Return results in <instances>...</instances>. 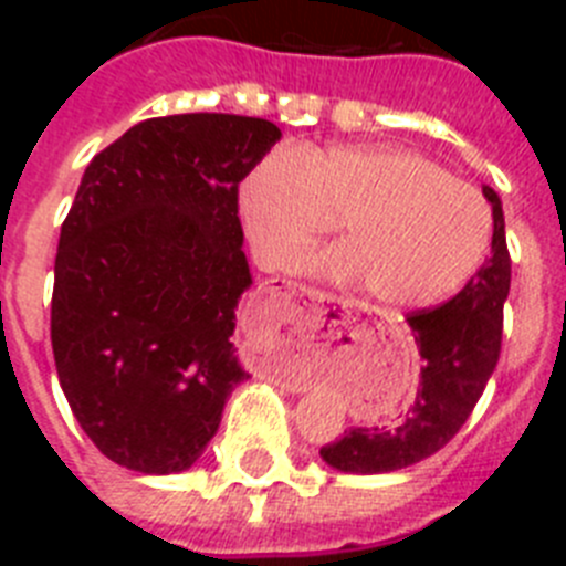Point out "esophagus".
<instances>
[{"label":"esophagus","instance_id":"34e87169","mask_svg":"<svg viewBox=\"0 0 566 566\" xmlns=\"http://www.w3.org/2000/svg\"><path fill=\"white\" fill-rule=\"evenodd\" d=\"M308 294H314V297H317V294H319V292H308ZM319 300H323V294H319Z\"/></svg>","mask_w":566,"mask_h":566}]
</instances>
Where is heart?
I'll return each instance as SVG.
<instances>
[{
	"label": "heart",
	"instance_id": "heart-1",
	"mask_svg": "<svg viewBox=\"0 0 566 566\" xmlns=\"http://www.w3.org/2000/svg\"><path fill=\"white\" fill-rule=\"evenodd\" d=\"M240 218L258 260L289 269L337 223L343 247L317 266L405 312L442 303L473 277L493 232L476 187L428 155L345 144L272 153L240 184Z\"/></svg>",
	"mask_w": 566,
	"mask_h": 566
}]
</instances>
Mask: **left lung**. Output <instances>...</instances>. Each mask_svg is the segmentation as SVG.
Instances as JSON below:
<instances>
[{"instance_id": "left-lung-1", "label": "left lung", "mask_w": 566, "mask_h": 566, "mask_svg": "<svg viewBox=\"0 0 566 566\" xmlns=\"http://www.w3.org/2000/svg\"><path fill=\"white\" fill-rule=\"evenodd\" d=\"M482 192L493 207L490 258L457 297L408 314L422 357L417 399L394 428H352L337 442L323 444L319 457L332 468L343 473H391L422 462L451 442L476 408L502 352L504 300L510 292L502 201L490 187Z\"/></svg>"}]
</instances>
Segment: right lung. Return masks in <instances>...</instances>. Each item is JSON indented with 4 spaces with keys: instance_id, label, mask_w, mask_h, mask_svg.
Returning a JSON list of instances; mask_svg holds the SVG:
<instances>
[{
    "instance_id": "right-lung-1",
    "label": "right lung",
    "mask_w": 566,
    "mask_h": 566,
    "mask_svg": "<svg viewBox=\"0 0 566 566\" xmlns=\"http://www.w3.org/2000/svg\"><path fill=\"white\" fill-rule=\"evenodd\" d=\"M280 142L266 118H147L93 158L62 223L50 343L70 411L115 464L192 468L234 385L252 286L238 187Z\"/></svg>"
}]
</instances>
